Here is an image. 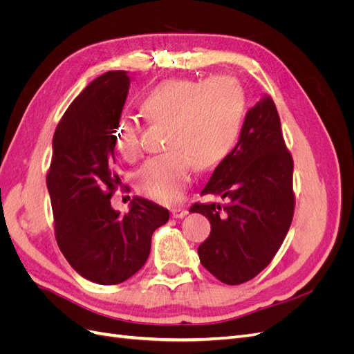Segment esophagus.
<instances>
[{
    "instance_id": "1",
    "label": "esophagus",
    "mask_w": 354,
    "mask_h": 354,
    "mask_svg": "<svg viewBox=\"0 0 354 354\" xmlns=\"http://www.w3.org/2000/svg\"><path fill=\"white\" fill-rule=\"evenodd\" d=\"M171 214H173V217H174V218H183V217H186V216H187L189 211H187L186 208L176 207V208L171 209Z\"/></svg>"
}]
</instances>
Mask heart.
<instances>
[{
    "label": "heart",
    "instance_id": "obj_1",
    "mask_svg": "<svg viewBox=\"0 0 354 354\" xmlns=\"http://www.w3.org/2000/svg\"><path fill=\"white\" fill-rule=\"evenodd\" d=\"M142 109L155 122L167 124L165 152L147 158L136 173L140 194L159 202L180 196L190 168L216 167L238 142L245 115L242 85L230 77L169 80L149 93ZM116 149L134 158L140 149L138 125L122 120L115 131Z\"/></svg>",
    "mask_w": 354,
    "mask_h": 354
}]
</instances>
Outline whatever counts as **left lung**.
<instances>
[{
  "label": "left lung",
  "mask_w": 354,
  "mask_h": 354,
  "mask_svg": "<svg viewBox=\"0 0 354 354\" xmlns=\"http://www.w3.org/2000/svg\"><path fill=\"white\" fill-rule=\"evenodd\" d=\"M292 156L270 95L246 112L239 140L214 169L201 195L227 203H194L211 223L199 245L202 266L227 285L251 281L273 260L294 216Z\"/></svg>",
  "instance_id": "1"
}]
</instances>
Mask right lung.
I'll use <instances>...</instances> for the list:
<instances>
[{
  "mask_svg": "<svg viewBox=\"0 0 354 354\" xmlns=\"http://www.w3.org/2000/svg\"><path fill=\"white\" fill-rule=\"evenodd\" d=\"M128 90L125 71L100 75L71 103L53 137L47 189L56 241L73 270L99 285L140 270L153 232L169 218L168 209L140 196L124 216L111 205L121 180L113 169L115 131Z\"/></svg>",
  "mask_w": 354,
  "mask_h": 354,
  "instance_id": "right-lung-1",
  "label": "right lung"
}]
</instances>
